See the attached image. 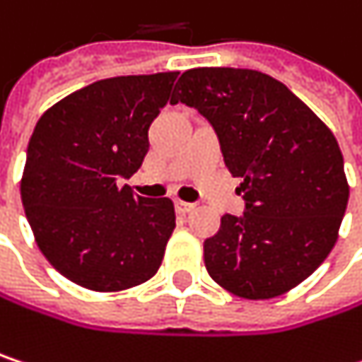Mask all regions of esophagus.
I'll return each mask as SVG.
<instances>
[{
	"mask_svg": "<svg viewBox=\"0 0 362 362\" xmlns=\"http://www.w3.org/2000/svg\"><path fill=\"white\" fill-rule=\"evenodd\" d=\"M194 207H197L194 203H186V201L176 199V211H178V214H188V211H192Z\"/></svg>",
	"mask_w": 362,
	"mask_h": 362,
	"instance_id": "obj_1",
	"label": "esophagus"
}]
</instances>
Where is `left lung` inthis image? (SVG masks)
<instances>
[{"label": "left lung", "mask_w": 362, "mask_h": 362, "mask_svg": "<svg viewBox=\"0 0 362 362\" xmlns=\"http://www.w3.org/2000/svg\"><path fill=\"white\" fill-rule=\"evenodd\" d=\"M178 103L214 125L226 168L243 180L245 214L222 216L203 243L209 276L245 300L298 287L333 250L348 205L335 136L287 86L252 69H190Z\"/></svg>", "instance_id": "8db88e82"}]
</instances>
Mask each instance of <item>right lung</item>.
Masks as SVG:
<instances>
[{
  "instance_id": "right-lung-1",
  "label": "right lung",
  "mask_w": 362,
  "mask_h": 362,
  "mask_svg": "<svg viewBox=\"0 0 362 362\" xmlns=\"http://www.w3.org/2000/svg\"><path fill=\"white\" fill-rule=\"evenodd\" d=\"M178 73L127 75L86 86L37 121L21 197L37 247L69 281L92 291L146 283L176 228L168 197L132 192L148 153V127Z\"/></svg>"
}]
</instances>
